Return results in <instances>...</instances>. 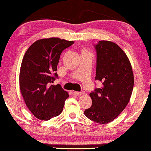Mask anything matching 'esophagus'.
I'll return each instance as SVG.
<instances>
[{"label": "esophagus", "instance_id": "obj_1", "mask_svg": "<svg viewBox=\"0 0 151 151\" xmlns=\"http://www.w3.org/2000/svg\"><path fill=\"white\" fill-rule=\"evenodd\" d=\"M73 94H74V95H75V96H82V95H83L84 93L83 92H78V91H74Z\"/></svg>", "mask_w": 151, "mask_h": 151}]
</instances>
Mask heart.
<instances>
[{"label": "heart", "instance_id": "1", "mask_svg": "<svg viewBox=\"0 0 151 151\" xmlns=\"http://www.w3.org/2000/svg\"><path fill=\"white\" fill-rule=\"evenodd\" d=\"M82 53H87V51H86V50H82Z\"/></svg>", "mask_w": 151, "mask_h": 151}]
</instances>
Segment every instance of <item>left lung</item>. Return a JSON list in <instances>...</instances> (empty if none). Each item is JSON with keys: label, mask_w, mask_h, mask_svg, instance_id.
Here are the masks:
<instances>
[{"label": "left lung", "mask_w": 151, "mask_h": 151, "mask_svg": "<svg viewBox=\"0 0 151 151\" xmlns=\"http://www.w3.org/2000/svg\"><path fill=\"white\" fill-rule=\"evenodd\" d=\"M95 48L96 80L102 82V86L90 93L92 104L84 114L93 122L104 124L116 119L128 105L134 78L128 56L116 44L101 40Z\"/></svg>", "instance_id": "left-lung-1"}]
</instances>
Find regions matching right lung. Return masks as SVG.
<instances>
[{
    "label": "right lung",
    "instance_id": "obj_1",
    "mask_svg": "<svg viewBox=\"0 0 151 151\" xmlns=\"http://www.w3.org/2000/svg\"><path fill=\"white\" fill-rule=\"evenodd\" d=\"M73 44L74 41L60 38H42L31 44L23 56L19 73L21 93L38 119L49 120L63 111L69 94L60 84L52 83L58 78L61 54Z\"/></svg>",
    "mask_w": 151,
    "mask_h": 151
}]
</instances>
